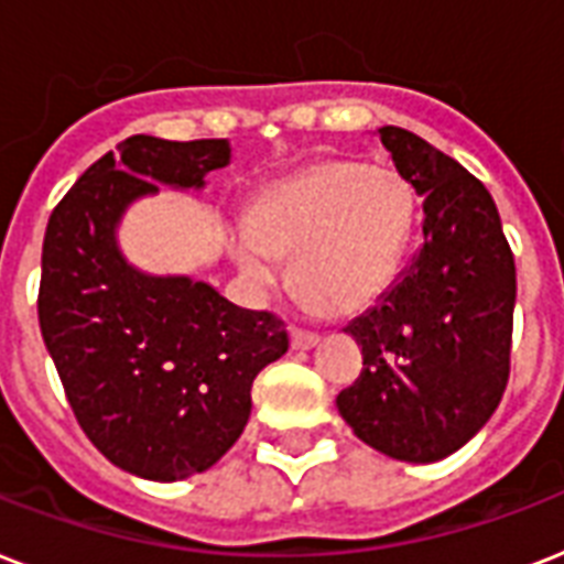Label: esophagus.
Instances as JSON below:
<instances>
[{
    "label": "esophagus",
    "mask_w": 564,
    "mask_h": 564,
    "mask_svg": "<svg viewBox=\"0 0 564 564\" xmlns=\"http://www.w3.org/2000/svg\"><path fill=\"white\" fill-rule=\"evenodd\" d=\"M290 336H292V348H313V345H318V339H322L316 330H304V327H292Z\"/></svg>",
    "instance_id": "34e87169"
}]
</instances>
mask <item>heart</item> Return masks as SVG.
I'll return each instance as SVG.
<instances>
[{
    "label": "heart",
    "instance_id": "b5f03b06",
    "mask_svg": "<svg viewBox=\"0 0 564 564\" xmlns=\"http://www.w3.org/2000/svg\"><path fill=\"white\" fill-rule=\"evenodd\" d=\"M412 228L415 195L398 172L318 161L257 195L237 263L269 283L274 260L292 257V286L307 307L354 316L392 286Z\"/></svg>",
    "mask_w": 564,
    "mask_h": 564
}]
</instances>
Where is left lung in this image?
Wrapping results in <instances>:
<instances>
[{
	"label": "left lung",
	"instance_id": "8db88e82",
	"mask_svg": "<svg viewBox=\"0 0 564 564\" xmlns=\"http://www.w3.org/2000/svg\"><path fill=\"white\" fill-rule=\"evenodd\" d=\"M380 140L424 198V242L392 290L345 327L362 371L336 406L380 454L436 463L507 392L516 257L482 181L412 131L386 126Z\"/></svg>",
	"mask_w": 564,
	"mask_h": 564
}]
</instances>
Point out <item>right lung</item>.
I'll return each instance as SVG.
<instances>
[{
    "instance_id": "add662e5",
    "label": "right lung",
    "mask_w": 564,
    "mask_h": 564,
    "mask_svg": "<svg viewBox=\"0 0 564 564\" xmlns=\"http://www.w3.org/2000/svg\"><path fill=\"white\" fill-rule=\"evenodd\" d=\"M225 140L134 134L93 163L48 216L37 318L66 401L122 471L184 480L210 468L251 415L254 377L290 348L286 322L189 278H149L113 239L137 195L202 187Z\"/></svg>"
}]
</instances>
